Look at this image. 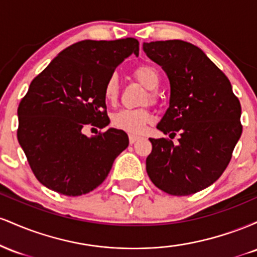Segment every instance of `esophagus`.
Wrapping results in <instances>:
<instances>
[{"mask_svg":"<svg viewBox=\"0 0 257 257\" xmlns=\"http://www.w3.org/2000/svg\"><path fill=\"white\" fill-rule=\"evenodd\" d=\"M139 139H140V137H137V135L131 134V135H129V143H131V144H135V143H137V141L139 140Z\"/></svg>","mask_w":257,"mask_h":257,"instance_id":"1","label":"esophagus"}]
</instances>
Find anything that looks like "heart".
Returning <instances> with one entry per match:
<instances>
[{"instance_id":"heart-1","label":"heart","mask_w":257,"mask_h":257,"mask_svg":"<svg viewBox=\"0 0 257 257\" xmlns=\"http://www.w3.org/2000/svg\"><path fill=\"white\" fill-rule=\"evenodd\" d=\"M134 77L140 82L146 89H149V99L151 101L156 100V89H158L161 83V76L156 67L152 65H139L133 71ZM119 81L116 75H111L105 83L104 96L106 101L114 102L118 98ZM152 114L147 108H138V110H119L112 117V124L116 128L124 131L131 134H141L145 131L146 125L151 123Z\"/></svg>"}]
</instances>
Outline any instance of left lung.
<instances>
[{
  "label": "left lung",
  "mask_w": 257,
  "mask_h": 257,
  "mask_svg": "<svg viewBox=\"0 0 257 257\" xmlns=\"http://www.w3.org/2000/svg\"><path fill=\"white\" fill-rule=\"evenodd\" d=\"M144 52L167 73L169 107L157 129L166 138L150 139L146 170L159 190L188 196L222 175L241 135V107L231 82L202 49L180 40L144 43Z\"/></svg>",
  "instance_id": "1"
}]
</instances>
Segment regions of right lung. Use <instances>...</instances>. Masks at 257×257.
<instances>
[{
	"mask_svg": "<svg viewBox=\"0 0 257 257\" xmlns=\"http://www.w3.org/2000/svg\"><path fill=\"white\" fill-rule=\"evenodd\" d=\"M134 53L135 38L84 40L61 51L37 77L18 107V141L38 181L49 190L76 197L102 184L117 156L129 145L119 129L88 138L87 124L104 128L105 83Z\"/></svg>",
	"mask_w": 257,
	"mask_h": 257,
	"instance_id": "right-lung-1",
	"label": "right lung"
}]
</instances>
